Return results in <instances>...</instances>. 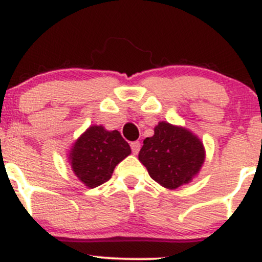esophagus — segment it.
Masks as SVG:
<instances>
[{"instance_id":"34e87169","label":"esophagus","mask_w":262,"mask_h":262,"mask_svg":"<svg viewBox=\"0 0 262 262\" xmlns=\"http://www.w3.org/2000/svg\"><path fill=\"white\" fill-rule=\"evenodd\" d=\"M130 148H132V151H133V154H138L140 150V143L139 141H133V143H130Z\"/></svg>"}]
</instances>
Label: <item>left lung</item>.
<instances>
[{
  "label": "left lung",
  "instance_id": "obj_1",
  "mask_svg": "<svg viewBox=\"0 0 262 262\" xmlns=\"http://www.w3.org/2000/svg\"><path fill=\"white\" fill-rule=\"evenodd\" d=\"M139 160L162 187L175 189L192 181L202 167L203 143L188 129L159 122L154 135L143 141Z\"/></svg>",
  "mask_w": 262,
  "mask_h": 262
}]
</instances>
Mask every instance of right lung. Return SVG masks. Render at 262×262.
<instances>
[{
	"label": "right lung",
	"mask_w": 262,
	"mask_h": 262,
	"mask_svg": "<svg viewBox=\"0 0 262 262\" xmlns=\"http://www.w3.org/2000/svg\"><path fill=\"white\" fill-rule=\"evenodd\" d=\"M130 152V146L118 130L91 125L74 143L69 162L77 179L86 187L95 188L107 182L114 167Z\"/></svg>",
	"instance_id": "obj_1"
}]
</instances>
